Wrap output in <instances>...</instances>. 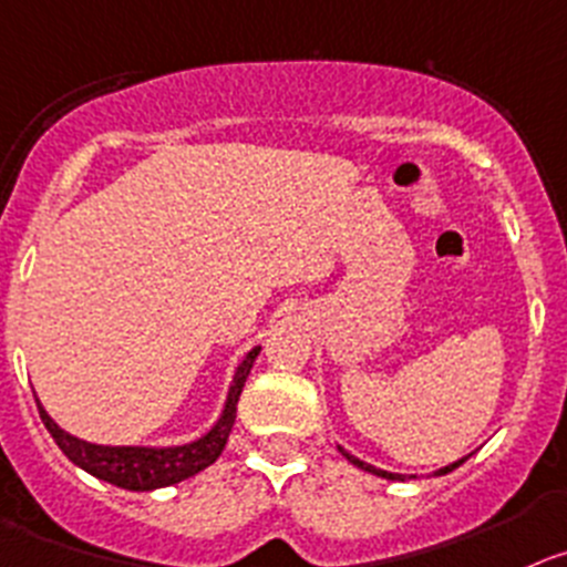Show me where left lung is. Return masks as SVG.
Masks as SVG:
<instances>
[{"label": "left lung", "mask_w": 567, "mask_h": 567, "mask_svg": "<svg viewBox=\"0 0 567 567\" xmlns=\"http://www.w3.org/2000/svg\"><path fill=\"white\" fill-rule=\"evenodd\" d=\"M338 451H341V453H343V456H347V458H349V462L355 464V467L367 470V473H374V475H380V478H400V475H394V473H385V470H374V467H372V464L361 462V458H355V456H352V453H347V451H343V447H338ZM464 462H467V458H462V462H456V464H447V467H442V470H439V475H444V473H451V470H456V467H458V464H464Z\"/></svg>", "instance_id": "1"}]
</instances>
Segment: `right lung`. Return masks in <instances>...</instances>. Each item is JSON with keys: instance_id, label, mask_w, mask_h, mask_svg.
I'll return each mask as SVG.
<instances>
[{"instance_id": "obj_1", "label": "right lung", "mask_w": 567, "mask_h": 567, "mask_svg": "<svg viewBox=\"0 0 567 567\" xmlns=\"http://www.w3.org/2000/svg\"><path fill=\"white\" fill-rule=\"evenodd\" d=\"M257 355L259 347H254L246 355V361L237 367L235 383L229 389V400H226V409L220 414L218 425L212 427L206 436H200L198 442L182 444V447H103V444L83 442V439L69 436L66 431H61L39 403L41 422L50 431V436L55 439L63 456L81 470H86V473H92L94 478H103L109 484L134 492H151L158 489V486L178 484V481L189 478V475L215 464V458L224 453L231 425H235L237 400H240L243 385H246V378Z\"/></svg>"}]
</instances>
